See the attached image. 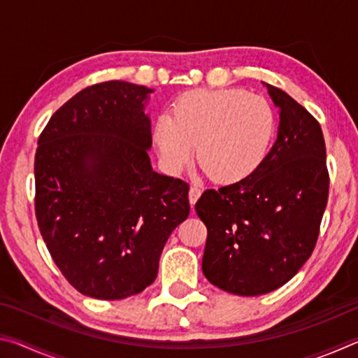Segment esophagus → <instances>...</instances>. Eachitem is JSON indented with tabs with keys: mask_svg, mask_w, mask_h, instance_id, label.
<instances>
[{
	"mask_svg": "<svg viewBox=\"0 0 358 358\" xmlns=\"http://www.w3.org/2000/svg\"><path fill=\"white\" fill-rule=\"evenodd\" d=\"M201 194H202V189L201 187H197V186H191L189 187V203L191 205H194L197 202V199L201 197Z\"/></svg>",
	"mask_w": 358,
	"mask_h": 358,
	"instance_id": "obj_1",
	"label": "esophagus"
}]
</instances>
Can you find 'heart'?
<instances>
[{
  "mask_svg": "<svg viewBox=\"0 0 358 358\" xmlns=\"http://www.w3.org/2000/svg\"><path fill=\"white\" fill-rule=\"evenodd\" d=\"M276 129L271 107L243 90H194L175 101L171 115L157 117L153 141L169 172L197 161L216 183L250 177L268 153Z\"/></svg>",
  "mask_w": 358,
  "mask_h": 358,
  "instance_id": "b5f03b06",
  "label": "heart"
}]
</instances>
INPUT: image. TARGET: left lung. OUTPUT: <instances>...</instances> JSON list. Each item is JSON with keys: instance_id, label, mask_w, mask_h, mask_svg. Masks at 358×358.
I'll list each match as a JSON object with an SVG mask.
<instances>
[{"instance_id": "left-lung-1", "label": "left lung", "mask_w": 358, "mask_h": 358, "mask_svg": "<svg viewBox=\"0 0 358 358\" xmlns=\"http://www.w3.org/2000/svg\"><path fill=\"white\" fill-rule=\"evenodd\" d=\"M264 87L280 110L273 147L250 177L207 189L196 203L208 230L205 278L243 296L268 294L299 273L316 246L329 199L319 123L282 90Z\"/></svg>"}]
</instances>
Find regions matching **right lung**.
<instances>
[{
  "mask_svg": "<svg viewBox=\"0 0 358 358\" xmlns=\"http://www.w3.org/2000/svg\"><path fill=\"white\" fill-rule=\"evenodd\" d=\"M153 92L121 80L85 88L38 141L41 235L66 280L92 299L147 289L167 238L189 216V186L151 167L145 107Z\"/></svg>",
  "mask_w": 358,
  "mask_h": 358,
  "instance_id": "right-lung-1",
  "label": "right lung"
}]
</instances>
